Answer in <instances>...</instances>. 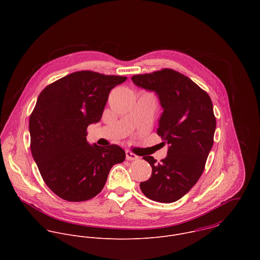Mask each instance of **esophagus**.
Instances as JSON below:
<instances>
[{
  "instance_id": "1",
  "label": "esophagus",
  "mask_w": 260,
  "mask_h": 260,
  "mask_svg": "<svg viewBox=\"0 0 260 260\" xmlns=\"http://www.w3.org/2000/svg\"><path fill=\"white\" fill-rule=\"evenodd\" d=\"M126 159L127 160H136V159H138V156L137 155H135L134 153H132L131 151H126Z\"/></svg>"
}]
</instances>
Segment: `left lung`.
<instances>
[{
    "instance_id": "1",
    "label": "left lung",
    "mask_w": 260,
    "mask_h": 260,
    "mask_svg": "<svg viewBox=\"0 0 260 260\" xmlns=\"http://www.w3.org/2000/svg\"><path fill=\"white\" fill-rule=\"evenodd\" d=\"M131 79L159 97L163 112L157 134L169 145L166 158L158 163L152 156L143 157L152 174L140 183L141 191L157 202H175L196 184L212 148L216 128L212 101L191 79L172 69Z\"/></svg>"
}]
</instances>
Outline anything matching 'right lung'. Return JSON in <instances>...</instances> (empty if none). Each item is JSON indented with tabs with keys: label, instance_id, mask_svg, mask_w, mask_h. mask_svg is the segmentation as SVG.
I'll list each match as a JSON object with an SVG mask.
<instances>
[{
	"label": "right lung",
	"instance_id": "add662e5",
	"mask_svg": "<svg viewBox=\"0 0 260 260\" xmlns=\"http://www.w3.org/2000/svg\"><path fill=\"white\" fill-rule=\"evenodd\" d=\"M127 77L79 71L48 85L29 120L31 152L43 180L70 202L101 192L113 165L125 160L118 145L87 142V127L100 121L114 87Z\"/></svg>",
	"mask_w": 260,
	"mask_h": 260
}]
</instances>
